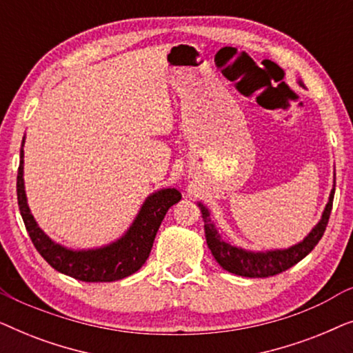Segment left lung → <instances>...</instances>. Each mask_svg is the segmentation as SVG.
Here are the masks:
<instances>
[{"instance_id": "left-lung-1", "label": "left lung", "mask_w": 353, "mask_h": 353, "mask_svg": "<svg viewBox=\"0 0 353 353\" xmlns=\"http://www.w3.org/2000/svg\"><path fill=\"white\" fill-rule=\"evenodd\" d=\"M299 85L303 86V83L299 80ZM336 191V181L332 186L330 201L323 210L321 220L318 221L315 228H313L308 236L299 244H294L288 249H276V250H265V252H252V250H245L243 248H236L230 243L221 239L219 231H216L214 221L210 219V212L204 204L197 202L199 205L202 220H204V230H205V239L207 245H209L212 255H214L216 262L223 267L226 272L239 274V276L245 278H268L274 276V274L286 272L297 262H301L303 257H307L312 252L313 248L318 244V241L323 238L327 221H330L331 209H332V199H334Z\"/></svg>"}]
</instances>
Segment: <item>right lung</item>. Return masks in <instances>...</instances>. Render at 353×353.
Instances as JSON below:
<instances>
[{"label": "right lung", "instance_id": "obj_1", "mask_svg": "<svg viewBox=\"0 0 353 353\" xmlns=\"http://www.w3.org/2000/svg\"><path fill=\"white\" fill-rule=\"evenodd\" d=\"M26 139V138H23ZM23 148V141H22ZM17 170V202L22 220L33 245L43 259L57 272L86 283H110L138 272L151 254L154 238L167 210L181 199L175 188H163L144 201L137 219L122 238L104 248L74 250L57 244L43 231L33 219L27 204L23 186V149Z\"/></svg>", "mask_w": 353, "mask_h": 353}]
</instances>
